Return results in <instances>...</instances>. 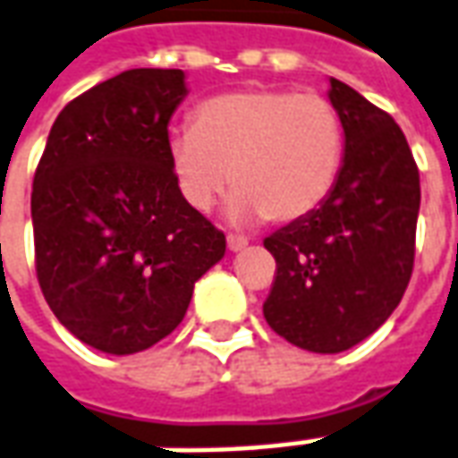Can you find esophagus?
<instances>
[{"label":"esophagus","mask_w":458,"mask_h":458,"mask_svg":"<svg viewBox=\"0 0 458 458\" xmlns=\"http://www.w3.org/2000/svg\"><path fill=\"white\" fill-rule=\"evenodd\" d=\"M245 245H248V240H245V238H240V235H228V248L233 252L242 250Z\"/></svg>","instance_id":"esophagus-1"}]
</instances>
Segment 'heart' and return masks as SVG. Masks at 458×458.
I'll use <instances>...</instances> for the list:
<instances>
[{
    "mask_svg": "<svg viewBox=\"0 0 458 458\" xmlns=\"http://www.w3.org/2000/svg\"><path fill=\"white\" fill-rule=\"evenodd\" d=\"M344 126L327 96L255 86L198 104L191 129L168 139V165L193 210L216 206L228 183V218L295 223L335 191Z\"/></svg>",
    "mask_w": 458,
    "mask_h": 458,
    "instance_id": "obj_1",
    "label": "heart"
}]
</instances>
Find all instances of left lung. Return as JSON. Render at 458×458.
Wrapping results in <instances>:
<instances>
[{
	"label": "left lung",
	"mask_w": 458,
	"mask_h": 458,
	"mask_svg": "<svg viewBox=\"0 0 458 458\" xmlns=\"http://www.w3.org/2000/svg\"><path fill=\"white\" fill-rule=\"evenodd\" d=\"M344 126L335 191L307 218L265 238L275 280L267 325L295 347L337 354L394 312L414 267L419 168L394 118L352 86L329 79Z\"/></svg>",
	"instance_id": "left-lung-1"
}]
</instances>
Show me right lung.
I'll list each match as a JSON object with an SVG mask.
<instances>
[{
  "instance_id": "obj_1",
  "label": "right lung",
  "mask_w": 458,
  "mask_h": 458,
  "mask_svg": "<svg viewBox=\"0 0 458 458\" xmlns=\"http://www.w3.org/2000/svg\"><path fill=\"white\" fill-rule=\"evenodd\" d=\"M181 69H131L69 101L34 174V262L51 312L94 350L133 354L171 335L225 235L168 165Z\"/></svg>"
}]
</instances>
